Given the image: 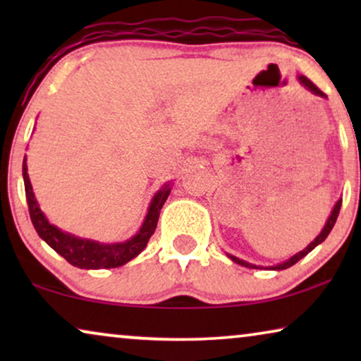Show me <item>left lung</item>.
<instances>
[{
    "mask_svg": "<svg viewBox=\"0 0 361 361\" xmlns=\"http://www.w3.org/2000/svg\"><path fill=\"white\" fill-rule=\"evenodd\" d=\"M299 78V82L302 83V85L307 88L309 92H312L314 95H317V97H322V98H325V93L324 92H320L317 87L314 85L312 82L309 80L307 77H304V75H299L298 77ZM340 207H342V199L340 200H337V204L334 205V209H332V212H330V215H329V219H327V221H325V225H324V228H322V231H320V233L315 236L314 238V241H310V243L305 246V248L302 250V251H299V253H295L294 256H290L289 259H286V261H283V263H278V264H274V266H256V264H253V263H248V261H245V259H240V258H236V256H233V255H230V253H226V256H228V258L231 259V261H235L236 264H240V266H245V268H251V269H258V268H264V269H273V271H281V269H288V268H290V266L293 264H295L298 263L299 259H302L305 255H309L310 251H312L315 246L317 245H320L322 243V241L327 238L329 236V233H330V230L334 228V225H335V221H337V216H338V212H340Z\"/></svg>",
    "mask_w": 361,
    "mask_h": 361,
    "instance_id": "8db88e82",
    "label": "left lung"
}]
</instances>
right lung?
Returning a JSON list of instances; mask_svg holds the SVG:
<instances>
[{
  "instance_id": "obj_1",
  "label": "right lung",
  "mask_w": 361,
  "mask_h": 361,
  "mask_svg": "<svg viewBox=\"0 0 361 361\" xmlns=\"http://www.w3.org/2000/svg\"><path fill=\"white\" fill-rule=\"evenodd\" d=\"M23 179L24 190H26L29 215H31V221L37 231V235L56 253L61 255L62 258H66L72 266H77L80 269L118 268V266L126 264L128 261L136 258L146 248L147 241H149L152 233H154L161 209L172 189L171 182H167V184L162 185L156 192L149 207H147V214L141 228L130 240L121 241V243H100V241L80 238V236L63 231L47 220V216L44 215V212L41 210V207H39L36 200V195L32 192V185L27 174L26 157L23 161Z\"/></svg>"
}]
</instances>
